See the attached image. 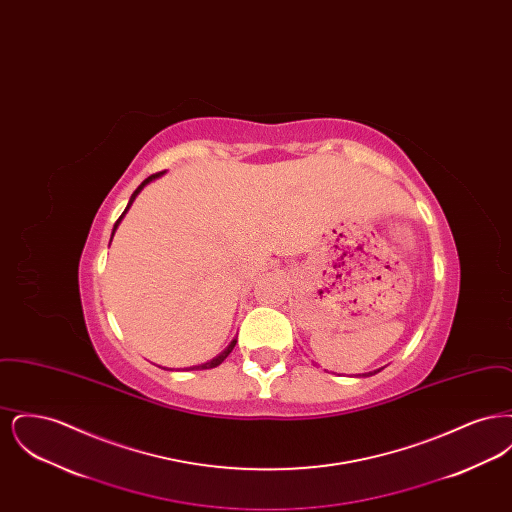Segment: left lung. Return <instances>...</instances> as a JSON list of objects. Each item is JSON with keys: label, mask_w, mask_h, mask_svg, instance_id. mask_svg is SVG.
I'll list each match as a JSON object with an SVG mask.
<instances>
[{"label": "left lung", "mask_w": 512, "mask_h": 512, "mask_svg": "<svg viewBox=\"0 0 512 512\" xmlns=\"http://www.w3.org/2000/svg\"><path fill=\"white\" fill-rule=\"evenodd\" d=\"M382 368H378V370H374V372H368V374H365V376H372V374H376V372H380Z\"/></svg>", "instance_id": "left-lung-1"}]
</instances>
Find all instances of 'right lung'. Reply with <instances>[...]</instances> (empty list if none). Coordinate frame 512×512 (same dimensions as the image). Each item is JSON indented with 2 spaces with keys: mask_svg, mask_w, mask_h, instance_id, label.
I'll use <instances>...</instances> for the list:
<instances>
[{
  "mask_svg": "<svg viewBox=\"0 0 512 512\" xmlns=\"http://www.w3.org/2000/svg\"><path fill=\"white\" fill-rule=\"evenodd\" d=\"M161 174H163V172H157V174H151V176H147L146 180H144V182H142V184H140V186H138V188H136V192H134V194L130 195V201H128V205H126V209H124V213H122L121 217H119V220H117V222H115V226H113V234H111V240H113V236H115V230H117V226H119V224H121V220H122V217H124V215H126V211H128V209H130V205H132V203H134V199H136V195L140 194V192H142V190H144V186H146V184H149V182H151V180H155V178H159V176H161ZM236 341L238 340H232V343H230V345H228V347H226V349H224V351H222V353H220V355H217V357H215V359H211V361H207V363H203V365H197V366H190V368H192V370H205V368H215V366H219L220 363H222V361H224V359H226V357H228V355H230V353H232V349H234V345H236Z\"/></svg>",
  "mask_w": 512,
  "mask_h": 512,
  "instance_id": "obj_1",
  "label": "right lung"
}]
</instances>
